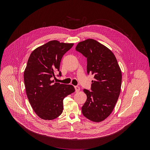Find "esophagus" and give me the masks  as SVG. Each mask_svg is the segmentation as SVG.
Returning a JSON list of instances; mask_svg holds the SVG:
<instances>
[{
	"mask_svg": "<svg viewBox=\"0 0 150 150\" xmlns=\"http://www.w3.org/2000/svg\"><path fill=\"white\" fill-rule=\"evenodd\" d=\"M75 91L76 92H78V91H79L80 90V88H79V87L78 86H75Z\"/></svg>",
	"mask_w": 150,
	"mask_h": 150,
	"instance_id": "esophagus-1",
	"label": "esophagus"
}]
</instances>
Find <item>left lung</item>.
Returning a JSON list of instances; mask_svg holds the SVG:
<instances>
[{
	"label": "left lung",
	"instance_id": "8db88e82",
	"mask_svg": "<svg viewBox=\"0 0 150 150\" xmlns=\"http://www.w3.org/2000/svg\"><path fill=\"white\" fill-rule=\"evenodd\" d=\"M75 49L87 58V74L94 78L91 91L83 89L87 98L82 113L93 122L103 121L112 112L120 93V67L112 52L94 39L79 42Z\"/></svg>",
	"mask_w": 150,
	"mask_h": 150
}]
</instances>
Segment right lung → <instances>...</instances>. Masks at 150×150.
<instances>
[{"instance_id": "1", "label": "right lung", "mask_w": 150, "mask_h": 150, "mask_svg": "<svg viewBox=\"0 0 150 150\" xmlns=\"http://www.w3.org/2000/svg\"><path fill=\"white\" fill-rule=\"evenodd\" d=\"M57 40L49 41L30 54L24 74L28 99L37 116L45 120L59 116L63 109L64 98L75 91L71 85L54 82V73L59 71L63 56L73 46Z\"/></svg>"}]
</instances>
